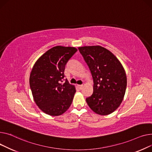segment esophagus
I'll return each mask as SVG.
<instances>
[{
	"mask_svg": "<svg viewBox=\"0 0 152 152\" xmlns=\"http://www.w3.org/2000/svg\"><path fill=\"white\" fill-rule=\"evenodd\" d=\"M78 87L80 90H82V88L83 87V85H78Z\"/></svg>",
	"mask_w": 152,
	"mask_h": 152,
	"instance_id": "34e87169",
	"label": "esophagus"
}]
</instances>
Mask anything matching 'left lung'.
Instances as JSON below:
<instances>
[{
	"label": "left lung",
	"instance_id": "8db88e82",
	"mask_svg": "<svg viewBox=\"0 0 152 152\" xmlns=\"http://www.w3.org/2000/svg\"><path fill=\"white\" fill-rule=\"evenodd\" d=\"M88 64L94 81L93 93L86 101L90 109L100 115L117 110L125 94V70L113 53L100 45L78 47Z\"/></svg>",
	"mask_w": 152,
	"mask_h": 152
}]
</instances>
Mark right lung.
Returning a JSON list of instances; mask_svg holds the SVG:
<instances>
[{
	"mask_svg": "<svg viewBox=\"0 0 152 152\" xmlns=\"http://www.w3.org/2000/svg\"><path fill=\"white\" fill-rule=\"evenodd\" d=\"M77 51L75 47L56 46L47 51L35 62L29 77L34 100L39 108L51 116L66 112L76 92L74 85L66 79L65 66Z\"/></svg>",
	"mask_w": 152,
	"mask_h": 152,
	"instance_id": "1",
	"label": "right lung"
}]
</instances>
